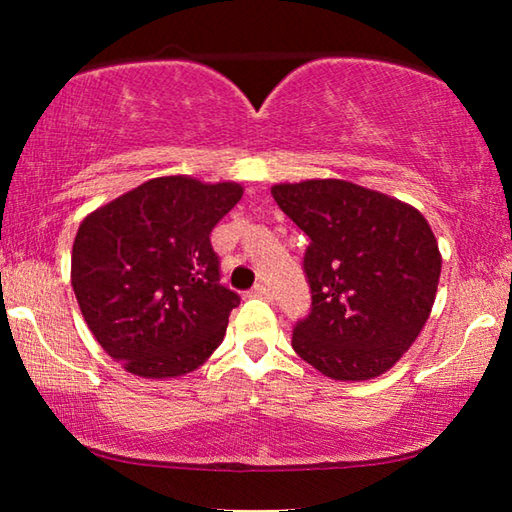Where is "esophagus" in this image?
<instances>
[{
  "label": "esophagus",
  "instance_id": "1",
  "mask_svg": "<svg viewBox=\"0 0 512 512\" xmlns=\"http://www.w3.org/2000/svg\"><path fill=\"white\" fill-rule=\"evenodd\" d=\"M250 296H255V298H268L271 296V291H268V287L266 284H262V282H257L253 289H250Z\"/></svg>",
  "mask_w": 512,
  "mask_h": 512
}]
</instances>
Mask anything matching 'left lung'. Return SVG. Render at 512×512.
<instances>
[{"mask_svg":"<svg viewBox=\"0 0 512 512\" xmlns=\"http://www.w3.org/2000/svg\"><path fill=\"white\" fill-rule=\"evenodd\" d=\"M275 203L309 237V314L293 325L300 359L339 381L393 368L436 300L438 241L415 207L345 180L275 185Z\"/></svg>","mask_w":512,"mask_h":512,"instance_id":"obj_1","label":"left lung"}]
</instances>
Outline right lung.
Segmentation results:
<instances>
[{
    "instance_id": "1",
    "label": "right lung",
    "mask_w": 512,
    "mask_h": 512,
    "mask_svg": "<svg viewBox=\"0 0 512 512\" xmlns=\"http://www.w3.org/2000/svg\"><path fill=\"white\" fill-rule=\"evenodd\" d=\"M241 194L235 183L164 176L83 219L72 287L94 339L128 372L180 377L221 345L241 298L221 284L210 232Z\"/></svg>"
}]
</instances>
